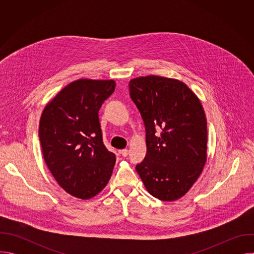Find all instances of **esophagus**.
Segmentation results:
<instances>
[{
    "label": "esophagus",
    "instance_id": "esophagus-1",
    "mask_svg": "<svg viewBox=\"0 0 254 254\" xmlns=\"http://www.w3.org/2000/svg\"><path fill=\"white\" fill-rule=\"evenodd\" d=\"M120 153H121V155H122L123 157H127V155H128V150L124 149V150L120 151Z\"/></svg>",
    "mask_w": 254,
    "mask_h": 254
}]
</instances>
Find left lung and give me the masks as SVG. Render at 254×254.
I'll return each instance as SVG.
<instances>
[{
  "label": "left lung",
  "instance_id": "1",
  "mask_svg": "<svg viewBox=\"0 0 254 254\" xmlns=\"http://www.w3.org/2000/svg\"><path fill=\"white\" fill-rule=\"evenodd\" d=\"M128 86L146 127L147 155L135 170L152 196L162 201L180 199L196 182L207 160L202 104L184 82L173 78L137 77Z\"/></svg>",
  "mask_w": 254,
  "mask_h": 254
}]
</instances>
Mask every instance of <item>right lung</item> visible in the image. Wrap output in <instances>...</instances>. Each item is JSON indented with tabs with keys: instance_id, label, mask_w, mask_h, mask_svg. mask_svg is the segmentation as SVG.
<instances>
[{
	"instance_id": "1",
	"label": "right lung",
	"mask_w": 254,
	"mask_h": 254,
	"mask_svg": "<svg viewBox=\"0 0 254 254\" xmlns=\"http://www.w3.org/2000/svg\"><path fill=\"white\" fill-rule=\"evenodd\" d=\"M114 80L78 79L66 85L42 113L39 138L44 161L61 188L86 200L108 183L116 155L103 144L98 112Z\"/></svg>"
}]
</instances>
